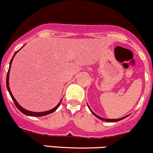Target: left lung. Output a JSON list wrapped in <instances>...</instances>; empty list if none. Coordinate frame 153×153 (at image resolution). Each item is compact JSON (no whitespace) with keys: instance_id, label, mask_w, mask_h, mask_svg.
Wrapping results in <instances>:
<instances>
[{"instance_id":"1","label":"left lung","mask_w":153,"mask_h":153,"mask_svg":"<svg viewBox=\"0 0 153 153\" xmlns=\"http://www.w3.org/2000/svg\"><path fill=\"white\" fill-rule=\"evenodd\" d=\"M87 105H88V108H89V109H90L91 112V113L93 114H94V116H96V117H97V118H99V119H101V120H102V121H105V122H119V121L122 120V119H125L126 117H127L128 116H129V115L125 116V117H122V118H120V119H106V118H103V117H99V116H98L97 114H95L94 112L91 109V108H90V107H89L88 104V103H87Z\"/></svg>"}]
</instances>
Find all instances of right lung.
Returning a JSON list of instances; mask_svg holds the SVG:
<instances>
[{
	"instance_id": "obj_1",
	"label": "right lung",
	"mask_w": 153,
	"mask_h": 153,
	"mask_svg": "<svg viewBox=\"0 0 153 153\" xmlns=\"http://www.w3.org/2000/svg\"><path fill=\"white\" fill-rule=\"evenodd\" d=\"M23 47H24V46H23ZM22 48H21V49H22ZM21 49H20V50H21ZM20 50H19L18 51H16V52H15L14 54H13V57H12V59H10V65H9V68H8V73H7V77H6V87H7V89H8V92H9V94H10V97H11L12 100H13V102H14L15 105H16V106L17 107V108H18V109H19V111H20L21 112H22V113L24 114L27 115V116H29V117H43V116H45V115H47V114H50L52 113V112H54V111H56V110L57 109V108H58V107L59 106V105H60L61 102H62V99L60 101H59V103H58V104L57 105V106H56L55 107H54V108H52V109H51V110L46 111H43V112H35V111H31L26 110V109H25V108H23V107H22V106H21V105L19 104V103L18 102H17L16 100V99H15V98L13 97V94H12L11 91H10V88H9V74H10V67H11V63H12V62H13V57H15L16 54L17 52H18Z\"/></svg>"
}]
</instances>
